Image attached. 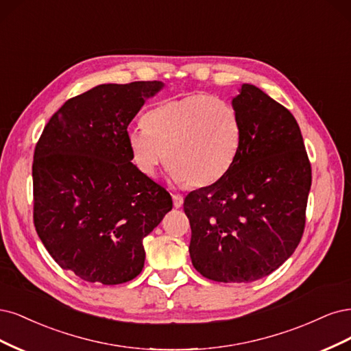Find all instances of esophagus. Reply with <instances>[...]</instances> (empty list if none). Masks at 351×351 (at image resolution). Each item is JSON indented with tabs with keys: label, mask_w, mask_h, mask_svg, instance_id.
<instances>
[{
	"label": "esophagus",
	"mask_w": 351,
	"mask_h": 351,
	"mask_svg": "<svg viewBox=\"0 0 351 351\" xmlns=\"http://www.w3.org/2000/svg\"><path fill=\"white\" fill-rule=\"evenodd\" d=\"M172 199H173V207L175 208H180L182 207V204H184V198L180 197V195H172Z\"/></svg>",
	"instance_id": "obj_1"
}]
</instances>
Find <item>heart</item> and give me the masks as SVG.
<instances>
[{"instance_id": "1", "label": "heart", "mask_w": 351, "mask_h": 351, "mask_svg": "<svg viewBox=\"0 0 351 351\" xmlns=\"http://www.w3.org/2000/svg\"><path fill=\"white\" fill-rule=\"evenodd\" d=\"M144 128L128 134L132 159L145 176L171 167L179 185L207 188L232 169L242 141V123L229 101L189 93L162 101L145 114Z\"/></svg>"}]
</instances>
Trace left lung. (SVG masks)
Instances as JSON below:
<instances>
[{
  "label": "left lung",
  "mask_w": 351,
  "mask_h": 351,
  "mask_svg": "<svg viewBox=\"0 0 351 351\" xmlns=\"http://www.w3.org/2000/svg\"><path fill=\"white\" fill-rule=\"evenodd\" d=\"M242 123L236 160L221 180L184 202L194 268L220 282H250L296 251L312 184L298 122L254 84L232 99Z\"/></svg>",
  "instance_id": "8db88e82"
}]
</instances>
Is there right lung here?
I'll list each match as a JSON object with an SVG mask.
<instances>
[{
  "label": "right lung",
  "instance_id": "right-lung-1",
  "mask_svg": "<svg viewBox=\"0 0 351 351\" xmlns=\"http://www.w3.org/2000/svg\"><path fill=\"white\" fill-rule=\"evenodd\" d=\"M162 82L99 84L55 112L33 156L35 228L55 263L112 286L144 267L143 239L172 210L132 160L128 125Z\"/></svg>",
  "mask_w": 351,
  "mask_h": 351
}]
</instances>
